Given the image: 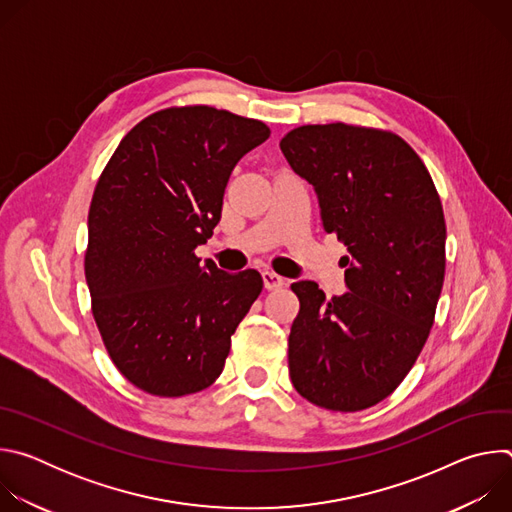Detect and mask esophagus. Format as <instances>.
Returning <instances> with one entry per match:
<instances>
[{
    "mask_svg": "<svg viewBox=\"0 0 512 512\" xmlns=\"http://www.w3.org/2000/svg\"><path fill=\"white\" fill-rule=\"evenodd\" d=\"M261 275H263V283H265V287H267V289H279V287H283V285H285V279H283L281 275H277L275 271L265 269Z\"/></svg>",
    "mask_w": 512,
    "mask_h": 512,
    "instance_id": "esophagus-1",
    "label": "esophagus"
}]
</instances>
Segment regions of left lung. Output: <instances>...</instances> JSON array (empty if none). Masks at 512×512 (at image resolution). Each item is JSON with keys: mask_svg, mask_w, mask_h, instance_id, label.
<instances>
[{"mask_svg": "<svg viewBox=\"0 0 512 512\" xmlns=\"http://www.w3.org/2000/svg\"><path fill=\"white\" fill-rule=\"evenodd\" d=\"M279 148L314 186L322 227L348 247V291L326 300L316 281L291 289L289 377L310 403L360 411L389 397L415 364L442 294L446 221L433 180L391 131L346 123L291 129Z\"/></svg>", "mask_w": 512, "mask_h": 512, "instance_id": "8db88e82", "label": "left lung"}]
</instances>
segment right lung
<instances>
[{
    "instance_id": "add662e5",
    "label": "right lung",
    "mask_w": 512,
    "mask_h": 512,
    "mask_svg": "<svg viewBox=\"0 0 512 512\" xmlns=\"http://www.w3.org/2000/svg\"><path fill=\"white\" fill-rule=\"evenodd\" d=\"M269 137L257 119L206 105L139 121L105 166L89 210L85 277L119 373L158 397L210 387L231 336L263 289L194 249L221 221L237 162Z\"/></svg>"
}]
</instances>
